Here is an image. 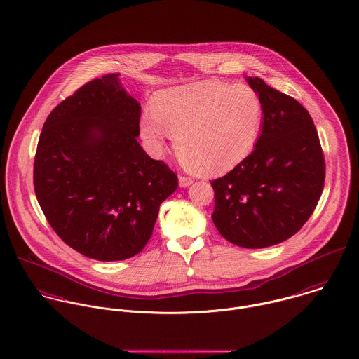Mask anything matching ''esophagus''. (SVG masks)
<instances>
[{
	"label": "esophagus",
	"instance_id": "34e87169",
	"mask_svg": "<svg viewBox=\"0 0 359 359\" xmlns=\"http://www.w3.org/2000/svg\"><path fill=\"white\" fill-rule=\"evenodd\" d=\"M178 181H180V187H181V188H187V187L192 185V182H194V180H192V178H189V177H184V175H181V177L178 178Z\"/></svg>",
	"mask_w": 359,
	"mask_h": 359
}]
</instances>
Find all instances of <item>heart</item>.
Wrapping results in <instances>:
<instances>
[{"label": "heart", "mask_w": 359, "mask_h": 359, "mask_svg": "<svg viewBox=\"0 0 359 359\" xmlns=\"http://www.w3.org/2000/svg\"><path fill=\"white\" fill-rule=\"evenodd\" d=\"M140 135L154 156L175 137L180 158L206 175L230 172L250 154L262 125V103L245 85L196 82L161 90Z\"/></svg>", "instance_id": "obj_1"}]
</instances>
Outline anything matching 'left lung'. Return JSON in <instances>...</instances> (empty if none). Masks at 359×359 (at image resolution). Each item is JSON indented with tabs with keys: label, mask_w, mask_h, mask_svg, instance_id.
Wrapping results in <instances>:
<instances>
[{
	"label": "left lung",
	"mask_w": 359,
	"mask_h": 359,
	"mask_svg": "<svg viewBox=\"0 0 359 359\" xmlns=\"http://www.w3.org/2000/svg\"><path fill=\"white\" fill-rule=\"evenodd\" d=\"M245 79L262 103V129L238 167L212 181V219L231 243L257 249L292 237L308 222L323 191L325 158L306 109L257 76Z\"/></svg>",
	"instance_id": "obj_1"
}]
</instances>
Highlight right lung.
Listing matches in <instances>:
<instances>
[{
  "mask_svg": "<svg viewBox=\"0 0 359 359\" xmlns=\"http://www.w3.org/2000/svg\"><path fill=\"white\" fill-rule=\"evenodd\" d=\"M140 104L120 74L95 79L47 117L34 157L39 205L67 245L102 260L137 255L177 175L137 143Z\"/></svg>",
  "mask_w": 359,
  "mask_h": 359,
  "instance_id": "right-lung-1",
  "label": "right lung"
}]
</instances>
